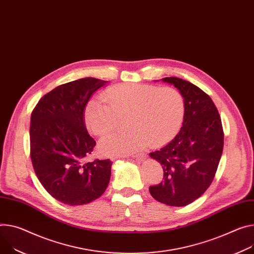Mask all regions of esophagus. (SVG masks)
Returning <instances> with one entry per match:
<instances>
[{"mask_svg":"<svg viewBox=\"0 0 254 254\" xmlns=\"http://www.w3.org/2000/svg\"><path fill=\"white\" fill-rule=\"evenodd\" d=\"M131 157H132V158H135V159H137V160H143L144 158H146V154H144V153H139V154L132 155Z\"/></svg>","mask_w":254,"mask_h":254,"instance_id":"esophagus-1","label":"esophagus"}]
</instances>
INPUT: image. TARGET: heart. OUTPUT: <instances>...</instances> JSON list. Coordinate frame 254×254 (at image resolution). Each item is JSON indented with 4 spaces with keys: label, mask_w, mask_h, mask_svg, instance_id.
Returning <instances> with one entry per match:
<instances>
[{
    "label": "heart",
    "mask_w": 254,
    "mask_h": 254,
    "mask_svg": "<svg viewBox=\"0 0 254 254\" xmlns=\"http://www.w3.org/2000/svg\"><path fill=\"white\" fill-rule=\"evenodd\" d=\"M103 99H90L84 109L85 124L97 136L111 132L118 118L128 114L124 133L110 134L100 142L105 156H127L144 150L149 143L162 146L179 132L184 119V100L172 87L126 83L110 88Z\"/></svg>",
    "instance_id": "obj_1"
}]
</instances>
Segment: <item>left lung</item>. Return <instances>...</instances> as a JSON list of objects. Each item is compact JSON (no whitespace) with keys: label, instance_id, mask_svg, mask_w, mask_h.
<instances>
[{"label":"left lung","instance_id":"left-lung-1","mask_svg":"<svg viewBox=\"0 0 254 254\" xmlns=\"http://www.w3.org/2000/svg\"><path fill=\"white\" fill-rule=\"evenodd\" d=\"M162 80L179 90L186 111L177 135L150 153L162 166L164 180L149 190L159 202L184 206L201 196L213 182L223 153L224 131L215 103L201 89L176 77Z\"/></svg>","mask_w":254,"mask_h":254}]
</instances>
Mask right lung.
I'll return each instance as SVG.
<instances>
[{
	"instance_id": "obj_1",
	"label": "right lung",
	"mask_w": 254,
	"mask_h": 254,
	"mask_svg": "<svg viewBox=\"0 0 254 254\" xmlns=\"http://www.w3.org/2000/svg\"><path fill=\"white\" fill-rule=\"evenodd\" d=\"M107 81L84 78L58 86L35 105L30 121V157L35 174L53 197L70 205L97 199L111 174L109 159L87 162L96 142L86 129L84 109Z\"/></svg>"
}]
</instances>
